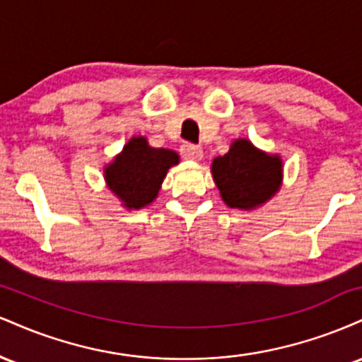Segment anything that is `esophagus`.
<instances>
[{
	"label": "esophagus",
	"mask_w": 362,
	"mask_h": 362,
	"mask_svg": "<svg viewBox=\"0 0 362 362\" xmlns=\"http://www.w3.org/2000/svg\"><path fill=\"white\" fill-rule=\"evenodd\" d=\"M182 156L187 158V160H192V161H199L202 158V148L197 146V144H190L185 143L184 146L180 148Z\"/></svg>",
	"instance_id": "34e87169"
}]
</instances>
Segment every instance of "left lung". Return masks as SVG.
I'll return each instance as SVG.
<instances>
[{"mask_svg": "<svg viewBox=\"0 0 362 362\" xmlns=\"http://www.w3.org/2000/svg\"><path fill=\"white\" fill-rule=\"evenodd\" d=\"M282 163L279 156H269L238 139L230 151L213 161V178L230 207L252 209L277 192L281 185Z\"/></svg>", "mask_w": 362, "mask_h": 362, "instance_id": "left-lung-1", "label": "left lung"}]
</instances>
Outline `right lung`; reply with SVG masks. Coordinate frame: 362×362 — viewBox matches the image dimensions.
Returning <instances> with one entry per match:
<instances>
[{"label": "right lung", "mask_w": 362, "mask_h": 362, "mask_svg": "<svg viewBox=\"0 0 362 362\" xmlns=\"http://www.w3.org/2000/svg\"><path fill=\"white\" fill-rule=\"evenodd\" d=\"M177 163L175 151L151 148L146 138H132L105 168V180L124 206L139 209L155 201L168 168Z\"/></svg>", "instance_id": "obj_1"}]
</instances>
